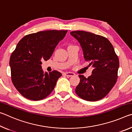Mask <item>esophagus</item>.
<instances>
[{
	"label": "esophagus",
	"mask_w": 132,
	"mask_h": 132,
	"mask_svg": "<svg viewBox=\"0 0 132 132\" xmlns=\"http://www.w3.org/2000/svg\"><path fill=\"white\" fill-rule=\"evenodd\" d=\"M64 75L66 76H68V77H71V76H75V74L74 73H72V72H66L64 73Z\"/></svg>",
	"instance_id": "34e87169"
}]
</instances>
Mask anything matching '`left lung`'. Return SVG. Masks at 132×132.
<instances>
[{"label":"left lung","instance_id":"obj_1","mask_svg":"<svg viewBox=\"0 0 132 132\" xmlns=\"http://www.w3.org/2000/svg\"><path fill=\"white\" fill-rule=\"evenodd\" d=\"M71 35L80 43L84 58L93 68L86 78L79 75V84L76 93L82 99L95 101L108 94L117 82L119 66L118 57L109 40L101 35L84 31H75Z\"/></svg>","mask_w":132,"mask_h":132}]
</instances>
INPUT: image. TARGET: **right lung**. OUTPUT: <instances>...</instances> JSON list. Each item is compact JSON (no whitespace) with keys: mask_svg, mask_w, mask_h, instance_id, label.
I'll list each match as a JSON object with an SVG mask.
<instances>
[{"mask_svg":"<svg viewBox=\"0 0 132 132\" xmlns=\"http://www.w3.org/2000/svg\"><path fill=\"white\" fill-rule=\"evenodd\" d=\"M67 31H40L26 35L17 44L9 65L13 84L23 97L39 101L53 90L62 74L56 70L44 72L41 60L50 59Z\"/></svg>","mask_w":132,"mask_h":132,"instance_id":"1","label":"right lung"}]
</instances>
